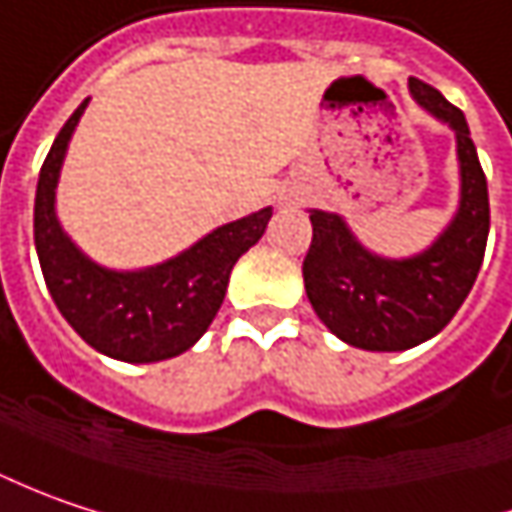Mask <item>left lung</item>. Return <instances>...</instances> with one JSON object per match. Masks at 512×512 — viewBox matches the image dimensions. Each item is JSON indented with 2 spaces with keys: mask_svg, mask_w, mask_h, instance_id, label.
<instances>
[{
  "mask_svg": "<svg viewBox=\"0 0 512 512\" xmlns=\"http://www.w3.org/2000/svg\"><path fill=\"white\" fill-rule=\"evenodd\" d=\"M409 91L455 135L458 210L438 239L421 253L389 259L360 242L340 213L308 210L314 224L302 265L308 302L334 337L363 351H406L444 331L473 291L490 233L487 178L467 117L415 77Z\"/></svg>",
  "mask_w": 512,
  "mask_h": 512,
  "instance_id": "8db88e82",
  "label": "left lung"
}]
</instances>
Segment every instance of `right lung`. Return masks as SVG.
<instances>
[{
	"mask_svg": "<svg viewBox=\"0 0 512 512\" xmlns=\"http://www.w3.org/2000/svg\"><path fill=\"white\" fill-rule=\"evenodd\" d=\"M89 100L65 120L34 198V244L48 294L86 343L123 363H158L204 337L227 294L230 270L262 239L273 207L221 224L167 262L115 270L86 256L57 218V187L71 135Z\"/></svg>",
	"mask_w": 512,
	"mask_h": 512,
	"instance_id": "add662e5",
	"label": "right lung"
}]
</instances>
